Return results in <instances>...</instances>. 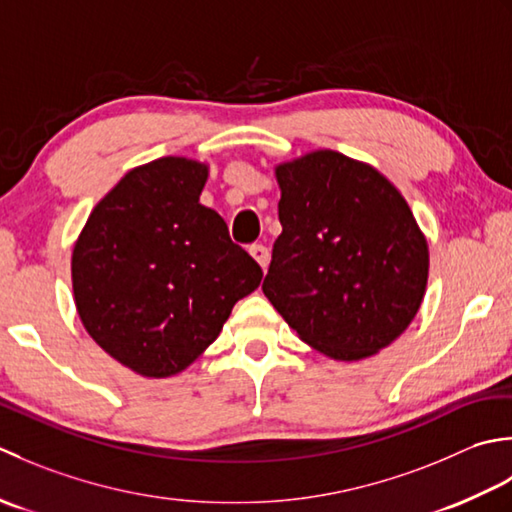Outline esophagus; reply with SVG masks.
I'll return each instance as SVG.
<instances>
[{
  "instance_id": "34e87169",
  "label": "esophagus",
  "mask_w": 512,
  "mask_h": 512,
  "mask_svg": "<svg viewBox=\"0 0 512 512\" xmlns=\"http://www.w3.org/2000/svg\"><path fill=\"white\" fill-rule=\"evenodd\" d=\"M249 254H252V258L260 265V269H263V271L267 269V265H269V249L267 247L252 245V247H249Z\"/></svg>"
}]
</instances>
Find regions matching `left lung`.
Here are the masks:
<instances>
[{
  "mask_svg": "<svg viewBox=\"0 0 512 512\" xmlns=\"http://www.w3.org/2000/svg\"><path fill=\"white\" fill-rule=\"evenodd\" d=\"M276 238L263 291L302 342L340 362L380 353L411 325L429 243L373 165L333 150L278 163Z\"/></svg>",
  "mask_w": 512,
  "mask_h": 512,
  "instance_id": "obj_1",
  "label": "left lung"
}]
</instances>
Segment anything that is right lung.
Returning a JSON list of instances; mask_svg holds the SVG:
<instances>
[{
	"label": "right lung",
	"instance_id": "obj_1",
	"mask_svg": "<svg viewBox=\"0 0 512 512\" xmlns=\"http://www.w3.org/2000/svg\"><path fill=\"white\" fill-rule=\"evenodd\" d=\"M207 176L210 165L185 156L139 165L95 205L72 247L83 329L143 378L190 367L263 280L223 218L201 205Z\"/></svg>",
	"mask_w": 512,
	"mask_h": 512
}]
</instances>
